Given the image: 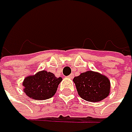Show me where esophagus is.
I'll return each mask as SVG.
<instances>
[{
  "label": "esophagus",
  "instance_id": "obj_1",
  "mask_svg": "<svg viewBox=\"0 0 132 132\" xmlns=\"http://www.w3.org/2000/svg\"><path fill=\"white\" fill-rule=\"evenodd\" d=\"M68 78L71 79V78H74V75H73V74H71L70 75H68Z\"/></svg>",
  "mask_w": 132,
  "mask_h": 132
}]
</instances>
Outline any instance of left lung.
Segmentation results:
<instances>
[{"instance_id": "obj_1", "label": "left lung", "mask_w": 132, "mask_h": 132, "mask_svg": "<svg viewBox=\"0 0 132 132\" xmlns=\"http://www.w3.org/2000/svg\"><path fill=\"white\" fill-rule=\"evenodd\" d=\"M81 98L89 102H99L109 96L110 82L106 76L88 71L73 79Z\"/></svg>"}]
</instances>
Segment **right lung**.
Segmentation results:
<instances>
[{
	"label": "right lung",
	"mask_w": 132,
	"mask_h": 132,
	"mask_svg": "<svg viewBox=\"0 0 132 132\" xmlns=\"http://www.w3.org/2000/svg\"><path fill=\"white\" fill-rule=\"evenodd\" d=\"M62 78H56L51 72L46 71H39L35 75L28 76L24 79L23 86L26 94L38 100H44L51 98L57 89Z\"/></svg>",
	"instance_id": "right-lung-1"
}]
</instances>
